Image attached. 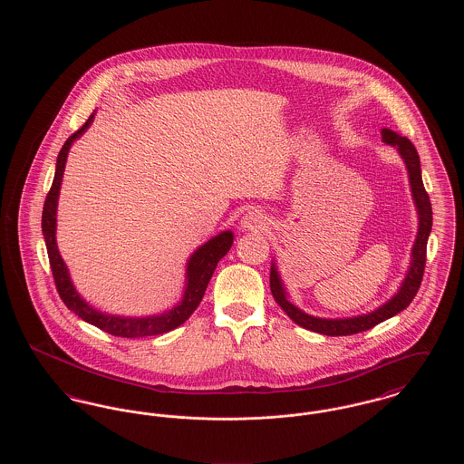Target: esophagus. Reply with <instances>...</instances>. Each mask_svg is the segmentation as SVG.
I'll use <instances>...</instances> for the list:
<instances>
[{
    "instance_id": "1",
    "label": "esophagus",
    "mask_w": 464,
    "mask_h": 464,
    "mask_svg": "<svg viewBox=\"0 0 464 464\" xmlns=\"http://www.w3.org/2000/svg\"><path fill=\"white\" fill-rule=\"evenodd\" d=\"M267 224V218L259 210H248L242 218V227L245 231H265Z\"/></svg>"
}]
</instances>
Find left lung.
<instances>
[{
	"mask_svg": "<svg viewBox=\"0 0 464 464\" xmlns=\"http://www.w3.org/2000/svg\"><path fill=\"white\" fill-rule=\"evenodd\" d=\"M382 142L397 148L398 153L403 158L407 172H409V182H411V191H412V198L418 208V218H420V227H418V237L412 246V259L409 271L401 282V287L398 288L397 294L384 303L382 306L374 309L372 313L367 314H360L353 318H316L311 316L308 313L295 308L287 299V292L282 284V278L276 271V265L273 263L271 266V273H269V287L271 294L275 297V301L280 304V308L287 313L292 318V322H295L297 325H301L303 329L308 331L318 332L324 335H352L358 332L369 331L375 327L377 324L395 316L400 311L407 308L412 299L416 297L418 290L422 282V275H424V265H426V245H428V237L431 233V222H433V212H431V201L424 189L422 184V177H420V155L414 148V144L407 139L401 137L397 132L390 130V129H382Z\"/></svg>",
	"mask_w": 464,
	"mask_h": 464,
	"instance_id": "8db88e82",
	"label": "left lung"
}]
</instances>
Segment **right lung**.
Listing matches in <instances>:
<instances>
[{
    "label": "right lung",
    "mask_w": 464,
    "mask_h": 464,
    "mask_svg": "<svg viewBox=\"0 0 464 464\" xmlns=\"http://www.w3.org/2000/svg\"><path fill=\"white\" fill-rule=\"evenodd\" d=\"M93 121V112L85 125L72 133L61 153L57 156V165H55V177L52 182V188L46 195L44 205V216H42V229H44V245L48 252V261L52 267V275L55 280V287L64 301L67 309L76 313L82 320L89 322L92 325L99 327L101 331L108 332L111 335L116 337H148V335H158L165 332L174 331L179 325H182L195 309L198 308L199 301L207 290V285L214 275V269L222 257L227 254V250L233 245V233L231 231H222L221 235L214 237L212 240L203 243L198 250L189 257L188 266H186V288L182 301L176 304L174 308L155 314V316H142V318H129V316H114V314H106L99 309L92 308L89 303L76 292V288L71 282L69 271L66 265L59 254L57 248V240H55V227H57V199H59V191H61V182L64 176L66 169L67 153L71 144L83 135V132L89 129Z\"/></svg>",
    "instance_id": "right-lung-1"
}]
</instances>
